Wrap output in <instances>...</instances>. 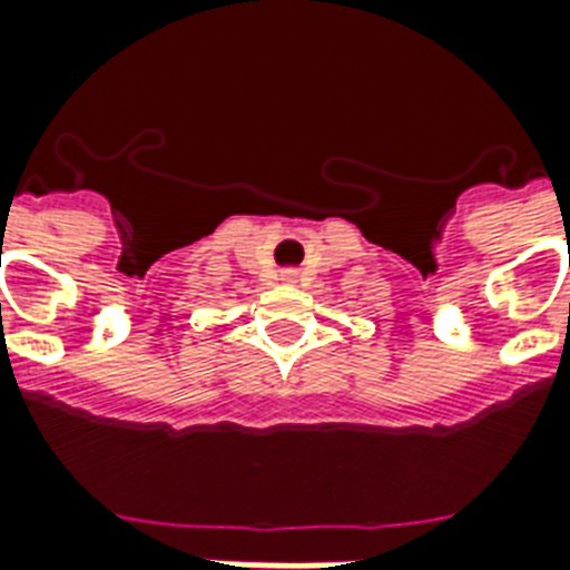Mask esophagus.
Returning <instances> with one entry per match:
<instances>
[{
	"instance_id": "34e87169",
	"label": "esophagus",
	"mask_w": 570,
	"mask_h": 570,
	"mask_svg": "<svg viewBox=\"0 0 570 570\" xmlns=\"http://www.w3.org/2000/svg\"><path fill=\"white\" fill-rule=\"evenodd\" d=\"M281 281H284V284H298V268H284V272H281Z\"/></svg>"
}]
</instances>
